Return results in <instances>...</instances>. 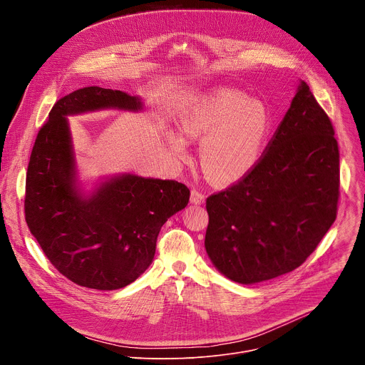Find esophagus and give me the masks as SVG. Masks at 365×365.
<instances>
[{
  "mask_svg": "<svg viewBox=\"0 0 365 365\" xmlns=\"http://www.w3.org/2000/svg\"><path fill=\"white\" fill-rule=\"evenodd\" d=\"M190 202H192V203H196V205L203 203V202H205V195H203L200 190H197V189H192Z\"/></svg>",
  "mask_w": 365,
  "mask_h": 365,
  "instance_id": "esophagus-1",
  "label": "esophagus"
}]
</instances>
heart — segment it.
Returning a JSON list of instances; mask_svg holds the SVG:
<instances>
[{"label":"heart","instance_id":"b5f03b06","mask_svg":"<svg viewBox=\"0 0 365 365\" xmlns=\"http://www.w3.org/2000/svg\"><path fill=\"white\" fill-rule=\"evenodd\" d=\"M182 133L200 140L199 159L205 175L227 185L247 176L262 158L272 117L262 101L224 89L189 103L182 113ZM170 150L185 158L187 141L175 131L166 133Z\"/></svg>","mask_w":365,"mask_h":365}]
</instances>
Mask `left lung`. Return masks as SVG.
Returning <instances> with one entry per match:
<instances>
[{
  "label": "left lung",
  "instance_id": "left-lung-1",
  "mask_svg": "<svg viewBox=\"0 0 365 365\" xmlns=\"http://www.w3.org/2000/svg\"><path fill=\"white\" fill-rule=\"evenodd\" d=\"M327 113L300 82L255 168L206 199L205 248L214 266L242 284L293 272L336 218L339 150Z\"/></svg>",
  "mask_w": 365,
  "mask_h": 365
}]
</instances>
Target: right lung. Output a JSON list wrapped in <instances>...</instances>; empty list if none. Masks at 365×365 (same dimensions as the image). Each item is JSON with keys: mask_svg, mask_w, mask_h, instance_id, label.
Returning <instances> with one entry per match:
<instances>
[{"mask_svg": "<svg viewBox=\"0 0 365 365\" xmlns=\"http://www.w3.org/2000/svg\"><path fill=\"white\" fill-rule=\"evenodd\" d=\"M118 108L138 111L140 98L86 86L61 98L40 128L26 178L24 212L30 232L59 273L73 283L115 290L151 264L163 224L189 202L176 180L120 175L89 196L75 182L68 115Z\"/></svg>", "mask_w": 365, "mask_h": 365, "instance_id": "right-lung-1", "label": "right lung"}]
</instances>
